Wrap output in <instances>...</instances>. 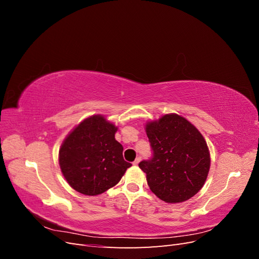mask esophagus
I'll list each match as a JSON object with an SVG mask.
<instances>
[{
    "label": "esophagus",
    "instance_id": "obj_1",
    "mask_svg": "<svg viewBox=\"0 0 259 259\" xmlns=\"http://www.w3.org/2000/svg\"><path fill=\"white\" fill-rule=\"evenodd\" d=\"M140 160H142V158H140V156H138V158L134 162H133V164H134V165H137V164L140 162Z\"/></svg>",
    "mask_w": 259,
    "mask_h": 259
}]
</instances>
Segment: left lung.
Instances as JSON below:
<instances>
[{
	"label": "left lung",
	"instance_id": "obj_1",
	"mask_svg": "<svg viewBox=\"0 0 259 259\" xmlns=\"http://www.w3.org/2000/svg\"><path fill=\"white\" fill-rule=\"evenodd\" d=\"M153 158L142 161L150 190L166 203H182L197 194L207 178L210 155L199 130L176 113L146 123Z\"/></svg>",
	"mask_w": 259,
	"mask_h": 259
}]
</instances>
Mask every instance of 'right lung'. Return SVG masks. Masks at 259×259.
<instances>
[{"instance_id":"add662e5","label":"right lung","mask_w":259,"mask_h":259,"mask_svg":"<svg viewBox=\"0 0 259 259\" xmlns=\"http://www.w3.org/2000/svg\"><path fill=\"white\" fill-rule=\"evenodd\" d=\"M117 127L101 114L86 117L69 133L59 149V166L67 183L85 195L104 193L120 182L132 164L115 140Z\"/></svg>"}]
</instances>
